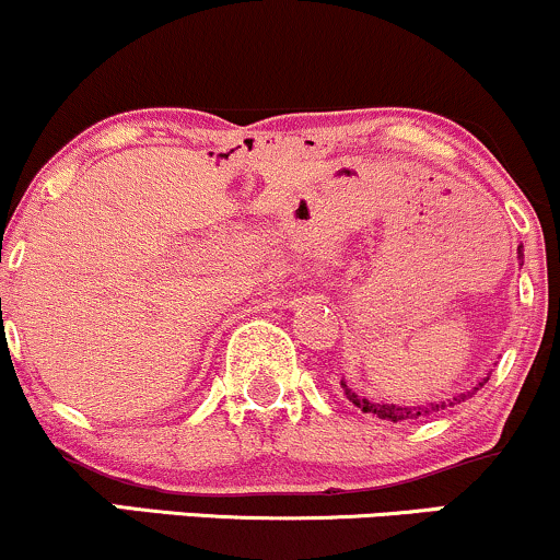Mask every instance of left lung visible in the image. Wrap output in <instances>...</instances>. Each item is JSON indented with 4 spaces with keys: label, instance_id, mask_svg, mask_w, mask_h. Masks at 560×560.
Segmentation results:
<instances>
[{
    "label": "left lung",
    "instance_id": "8db88e82",
    "mask_svg": "<svg viewBox=\"0 0 560 560\" xmlns=\"http://www.w3.org/2000/svg\"><path fill=\"white\" fill-rule=\"evenodd\" d=\"M518 260H524V253H522V249H518ZM487 378H490V376H487ZM487 378H485V382H487ZM485 382H481L479 387H485ZM342 387H345L347 400H350L352 405H355V408H361L363 413H374V416H378V419H384V421H416V419H423V416L440 413V410H445L447 405H450V408H453V405L466 402L468 397L477 395V389H479V387H474L471 392H464V395L453 397V400H450V402H432V405H427V408H423V405H419V408H416V405H413V408H408V405L371 402L369 397H361V395H358V392L347 389V384H342Z\"/></svg>",
    "mask_w": 560,
    "mask_h": 560
}]
</instances>
